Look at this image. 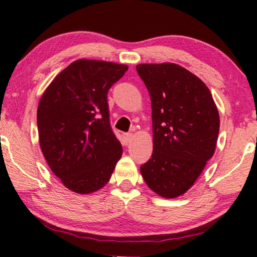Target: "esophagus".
Returning a JSON list of instances; mask_svg holds the SVG:
<instances>
[{
  "mask_svg": "<svg viewBox=\"0 0 257 257\" xmlns=\"http://www.w3.org/2000/svg\"><path fill=\"white\" fill-rule=\"evenodd\" d=\"M132 138H133L132 133H126V135H124V144H125V145H127V144L131 143Z\"/></svg>",
  "mask_w": 257,
  "mask_h": 257,
  "instance_id": "34e87169",
  "label": "esophagus"
}]
</instances>
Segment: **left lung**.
<instances>
[{
    "mask_svg": "<svg viewBox=\"0 0 257 257\" xmlns=\"http://www.w3.org/2000/svg\"><path fill=\"white\" fill-rule=\"evenodd\" d=\"M152 105L153 153L140 167L150 189L161 198L184 195L216 149L220 115L199 77L174 63L138 64Z\"/></svg>",
    "mask_w": 257,
    "mask_h": 257,
    "instance_id": "8db88e82",
    "label": "left lung"
}]
</instances>
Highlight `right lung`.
<instances>
[{
	"mask_svg": "<svg viewBox=\"0 0 257 257\" xmlns=\"http://www.w3.org/2000/svg\"><path fill=\"white\" fill-rule=\"evenodd\" d=\"M127 69L113 62L77 59L42 94L38 143L52 173L70 191H99L121 158V144L110 126L107 92Z\"/></svg>",
	"mask_w": 257,
	"mask_h": 257,
	"instance_id": "right-lung-1",
	"label": "right lung"
}]
</instances>
